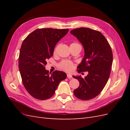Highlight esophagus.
<instances>
[{
    "mask_svg": "<svg viewBox=\"0 0 130 130\" xmlns=\"http://www.w3.org/2000/svg\"><path fill=\"white\" fill-rule=\"evenodd\" d=\"M67 77L69 78H72L73 77H72V75H70V74H67Z\"/></svg>",
    "mask_w": 130,
    "mask_h": 130,
    "instance_id": "obj_1",
    "label": "esophagus"
}]
</instances>
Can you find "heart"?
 I'll list each match as a JSON object with an SVG mask.
<instances>
[{
	"instance_id": "heart-1",
	"label": "heart",
	"mask_w": 130,
	"mask_h": 130,
	"mask_svg": "<svg viewBox=\"0 0 130 130\" xmlns=\"http://www.w3.org/2000/svg\"><path fill=\"white\" fill-rule=\"evenodd\" d=\"M77 45H80L77 42H73L70 44V46H76ZM57 48H56L54 50V53H55L56 52ZM58 68L60 69H62L64 71L70 72H72V70L74 69L75 64L73 62L70 61L68 60H63L60 63H59L58 64Z\"/></svg>"
}]
</instances>
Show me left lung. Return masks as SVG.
<instances>
[{
    "mask_svg": "<svg viewBox=\"0 0 130 130\" xmlns=\"http://www.w3.org/2000/svg\"><path fill=\"white\" fill-rule=\"evenodd\" d=\"M70 33L75 36L85 49V56L77 67L78 73L88 72L85 78L73 76L80 85L74 90L77 98L88 100L101 92L108 80L113 61L111 47L100 32L87 27L74 29Z\"/></svg>",
    "mask_w": 130,
    "mask_h": 130,
    "instance_id": "left-lung-1",
    "label": "left lung"
}]
</instances>
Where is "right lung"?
Wrapping results in <instances>:
<instances>
[{
  "label": "right lung",
  "mask_w": 130,
  "mask_h": 130,
  "mask_svg": "<svg viewBox=\"0 0 130 130\" xmlns=\"http://www.w3.org/2000/svg\"><path fill=\"white\" fill-rule=\"evenodd\" d=\"M68 29H38L23 41L19 56V69L23 85L30 95L38 100L53 96L67 74L45 70L46 60L53 56L57 43L68 33Z\"/></svg>",
  "instance_id": "1"
}]
</instances>
